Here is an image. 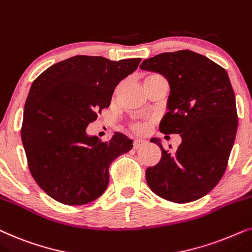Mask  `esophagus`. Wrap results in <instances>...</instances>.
I'll use <instances>...</instances> for the list:
<instances>
[{"label": "esophagus", "instance_id": "obj_1", "mask_svg": "<svg viewBox=\"0 0 252 252\" xmlns=\"http://www.w3.org/2000/svg\"><path fill=\"white\" fill-rule=\"evenodd\" d=\"M145 144H146V140L137 138V139L133 140V149H135V150L139 149V147H142L143 145H145Z\"/></svg>", "mask_w": 252, "mask_h": 252}]
</instances>
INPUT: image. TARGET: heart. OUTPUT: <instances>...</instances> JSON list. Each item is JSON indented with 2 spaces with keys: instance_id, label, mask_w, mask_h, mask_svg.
I'll return each instance as SVG.
<instances>
[{
  "instance_id": "obj_1",
  "label": "heart",
  "mask_w": 252,
  "mask_h": 252,
  "mask_svg": "<svg viewBox=\"0 0 252 252\" xmlns=\"http://www.w3.org/2000/svg\"><path fill=\"white\" fill-rule=\"evenodd\" d=\"M153 78H159V76H157V75H151V76H147L145 80L153 79ZM132 129L135 130L136 132H140V131H143V126H142V124H138V123H137V124H133V126H132Z\"/></svg>"
}]
</instances>
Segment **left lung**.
Instances as JSON below:
<instances>
[{"label":"left lung","mask_w":252,"mask_h":252,"mask_svg":"<svg viewBox=\"0 0 252 252\" xmlns=\"http://www.w3.org/2000/svg\"><path fill=\"white\" fill-rule=\"evenodd\" d=\"M139 68L168 80L167 113L159 129L182 138L175 152L163 150L160 139H151L160 147L161 159L146 169V182L169 202L202 198L222 177L235 142L236 101L228 73L192 50L159 54Z\"/></svg>","instance_id":"left-lung-1"}]
</instances>
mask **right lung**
<instances>
[{
	"label": "right lung",
	"mask_w": 252,
	"mask_h": 252,
	"mask_svg": "<svg viewBox=\"0 0 252 252\" xmlns=\"http://www.w3.org/2000/svg\"><path fill=\"white\" fill-rule=\"evenodd\" d=\"M140 61L77 55L49 66L32 83L22 142L33 179L53 199L84 205L106 191L110 163L129 152L133 140L114 132L102 143L87 126L108 108L116 86Z\"/></svg>",
	"instance_id": "1"
}]
</instances>
